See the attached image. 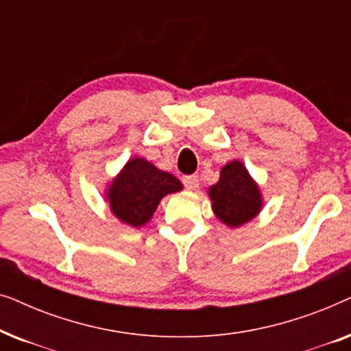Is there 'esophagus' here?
<instances>
[{"label":"esophagus","instance_id":"esophagus-1","mask_svg":"<svg viewBox=\"0 0 351 351\" xmlns=\"http://www.w3.org/2000/svg\"><path fill=\"white\" fill-rule=\"evenodd\" d=\"M182 184H184V186L186 190H196L198 189L199 185V179L198 176H184L182 177Z\"/></svg>","mask_w":351,"mask_h":351}]
</instances>
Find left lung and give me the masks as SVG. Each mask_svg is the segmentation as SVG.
<instances>
[{"instance_id": "left-lung-1", "label": "left lung", "mask_w": 351, "mask_h": 351, "mask_svg": "<svg viewBox=\"0 0 351 351\" xmlns=\"http://www.w3.org/2000/svg\"><path fill=\"white\" fill-rule=\"evenodd\" d=\"M209 195L215 215L230 227L249 222L262 206L257 185L239 161H232L222 167L220 179L210 186Z\"/></svg>"}]
</instances>
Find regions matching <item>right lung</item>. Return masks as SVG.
<instances>
[{
	"instance_id": "add662e5",
	"label": "right lung",
	"mask_w": 351,
	"mask_h": 351,
	"mask_svg": "<svg viewBox=\"0 0 351 351\" xmlns=\"http://www.w3.org/2000/svg\"><path fill=\"white\" fill-rule=\"evenodd\" d=\"M179 190L182 184L174 176L142 158H134L110 186V208L119 220L141 227L150 220L162 196Z\"/></svg>"
}]
</instances>
